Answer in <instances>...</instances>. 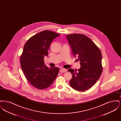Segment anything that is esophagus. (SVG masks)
Returning <instances> with one entry per match:
<instances>
[{
  "instance_id": "obj_1",
  "label": "esophagus",
  "mask_w": 121,
  "mask_h": 121,
  "mask_svg": "<svg viewBox=\"0 0 121 121\" xmlns=\"http://www.w3.org/2000/svg\"><path fill=\"white\" fill-rule=\"evenodd\" d=\"M67 71V69H60V72H61V73H62V72H66Z\"/></svg>"
}]
</instances>
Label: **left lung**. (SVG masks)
<instances>
[{
	"label": "left lung",
	"instance_id": "obj_1",
	"mask_svg": "<svg viewBox=\"0 0 121 121\" xmlns=\"http://www.w3.org/2000/svg\"><path fill=\"white\" fill-rule=\"evenodd\" d=\"M73 54L80 62L78 70L68 69L72 74L70 86L76 90L84 91L95 84L102 73V56L100 49L90 39L85 35H66Z\"/></svg>",
	"mask_w": 121,
	"mask_h": 121
}]
</instances>
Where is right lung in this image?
Listing matches in <instances>:
<instances>
[{"label": "right lung", "mask_w": 121, "mask_h": 121, "mask_svg": "<svg viewBox=\"0 0 121 121\" xmlns=\"http://www.w3.org/2000/svg\"><path fill=\"white\" fill-rule=\"evenodd\" d=\"M60 35L44 30L30 38L25 43L20 58L22 69L26 79L35 88L45 89L56 79L59 69L47 67L44 57L48 56L52 40Z\"/></svg>", "instance_id": "obj_1"}]
</instances>
